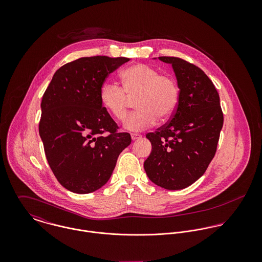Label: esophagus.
Listing matches in <instances>:
<instances>
[{
	"label": "esophagus",
	"instance_id": "34e87169",
	"mask_svg": "<svg viewBox=\"0 0 262 262\" xmlns=\"http://www.w3.org/2000/svg\"><path fill=\"white\" fill-rule=\"evenodd\" d=\"M131 138H132V140H137V139L141 138V135L137 134V133H132L131 134Z\"/></svg>",
	"mask_w": 262,
	"mask_h": 262
}]
</instances>
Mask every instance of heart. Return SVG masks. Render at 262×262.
<instances>
[{"label":"heart","mask_w":262,"mask_h":262,"mask_svg":"<svg viewBox=\"0 0 262 262\" xmlns=\"http://www.w3.org/2000/svg\"><path fill=\"white\" fill-rule=\"evenodd\" d=\"M122 86L105 83L100 93L103 107L119 121H123L135 101L138 109L130 115L125 127L141 131L157 122L173 117L180 104V86L177 79L144 63H135L121 73Z\"/></svg>","instance_id":"obj_1"}]
</instances>
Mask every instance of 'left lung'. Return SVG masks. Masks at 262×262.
Segmentation results:
<instances>
[{
	"label": "left lung",
	"instance_id": "left-lung-1",
	"mask_svg": "<svg viewBox=\"0 0 262 262\" xmlns=\"http://www.w3.org/2000/svg\"><path fill=\"white\" fill-rule=\"evenodd\" d=\"M170 63L181 97L173 117L148 133L152 150L144 161L150 181L165 189H182L198 181L215 156L224 117L219 94L200 68L186 60L160 56Z\"/></svg>",
	"mask_w": 262,
	"mask_h": 262
}]
</instances>
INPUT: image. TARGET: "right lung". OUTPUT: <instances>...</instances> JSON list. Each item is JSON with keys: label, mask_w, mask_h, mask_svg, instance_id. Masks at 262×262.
I'll return each instance as SVG.
<instances>
[{"label": "right lung", "mask_w": 262, "mask_h": 262, "mask_svg": "<svg viewBox=\"0 0 262 262\" xmlns=\"http://www.w3.org/2000/svg\"><path fill=\"white\" fill-rule=\"evenodd\" d=\"M126 57H81L53 75L41 102L39 134L48 164L75 193H89L111 178L119 154L131 143L129 133L102 106L104 81Z\"/></svg>", "instance_id": "right-lung-1"}]
</instances>
